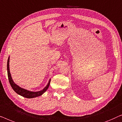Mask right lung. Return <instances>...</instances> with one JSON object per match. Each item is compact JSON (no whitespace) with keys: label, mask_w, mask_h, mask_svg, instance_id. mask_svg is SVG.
<instances>
[{"label":"right lung","mask_w":122,"mask_h":122,"mask_svg":"<svg viewBox=\"0 0 122 122\" xmlns=\"http://www.w3.org/2000/svg\"><path fill=\"white\" fill-rule=\"evenodd\" d=\"M9 59L10 57H9L7 62V71H8V79H9V83L11 85L12 88L13 89V90L16 92V93H18V95L23 96L24 97L27 98H35L39 97V96H41L42 94L45 93L46 91V90H47L49 88L50 83L51 79H50L48 82L47 85H46V86L45 87L43 90L40 91H37V92H32L30 91L27 90H25L24 88H21L15 84L14 82L13 81V79H12L11 74L10 72V70H9Z\"/></svg>","instance_id":"1"}]
</instances>
